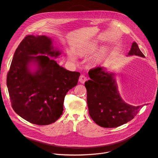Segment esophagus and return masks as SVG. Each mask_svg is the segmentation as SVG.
Instances as JSON below:
<instances>
[{"mask_svg": "<svg viewBox=\"0 0 158 158\" xmlns=\"http://www.w3.org/2000/svg\"><path fill=\"white\" fill-rule=\"evenodd\" d=\"M87 80V78L85 76V75H80V78H79V81L80 82V83H85V81Z\"/></svg>", "mask_w": 158, "mask_h": 158, "instance_id": "1", "label": "esophagus"}]
</instances>
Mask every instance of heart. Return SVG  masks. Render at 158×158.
<instances>
[{
  "label": "heart",
  "mask_w": 158,
  "mask_h": 158,
  "mask_svg": "<svg viewBox=\"0 0 158 158\" xmlns=\"http://www.w3.org/2000/svg\"><path fill=\"white\" fill-rule=\"evenodd\" d=\"M97 47V42H89L86 43L78 48V54L81 56H86L93 53ZM68 57L70 60L75 61L76 60L75 56L70 52L68 53ZM105 59V50H103L101 54L97 56L95 58L92 59L89 63V65L91 67H96L100 65Z\"/></svg>",
  "instance_id": "obj_1"
}]
</instances>
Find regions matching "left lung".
<instances>
[{
    "label": "left lung",
    "mask_w": 158,
    "mask_h": 158,
    "mask_svg": "<svg viewBox=\"0 0 158 158\" xmlns=\"http://www.w3.org/2000/svg\"><path fill=\"white\" fill-rule=\"evenodd\" d=\"M145 58L138 45L133 42L127 56ZM90 80L85 83L87 103L92 119L103 128H115L132 120L142 106H133L122 98L115 73L106 68L97 67L88 72Z\"/></svg>",
    "instance_id": "left-lung-1"
}]
</instances>
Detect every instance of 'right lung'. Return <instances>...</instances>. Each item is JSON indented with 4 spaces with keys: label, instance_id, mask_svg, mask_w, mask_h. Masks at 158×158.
Masks as SVG:
<instances>
[{
    "label": "right lung",
    "instance_id": "obj_1",
    "mask_svg": "<svg viewBox=\"0 0 158 158\" xmlns=\"http://www.w3.org/2000/svg\"><path fill=\"white\" fill-rule=\"evenodd\" d=\"M61 54L45 35H27L15 52L6 78L10 101L15 113L31 123L57 120L67 92L77 85L80 72L68 70L48 56Z\"/></svg>",
    "mask_w": 158,
    "mask_h": 158
}]
</instances>
